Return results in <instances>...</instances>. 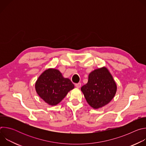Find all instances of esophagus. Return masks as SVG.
<instances>
[{
    "label": "esophagus",
    "mask_w": 146,
    "mask_h": 146,
    "mask_svg": "<svg viewBox=\"0 0 146 146\" xmlns=\"http://www.w3.org/2000/svg\"><path fill=\"white\" fill-rule=\"evenodd\" d=\"M81 83H77V84H75V86H76V88H80L81 87Z\"/></svg>",
    "instance_id": "34e87169"
}]
</instances>
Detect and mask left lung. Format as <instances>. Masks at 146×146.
Wrapping results in <instances>:
<instances>
[{
	"mask_svg": "<svg viewBox=\"0 0 146 146\" xmlns=\"http://www.w3.org/2000/svg\"><path fill=\"white\" fill-rule=\"evenodd\" d=\"M117 84L108 69L102 67L91 72L87 84L81 88L89 104L95 109L106 106L113 99Z\"/></svg>",
	"mask_w": 146,
	"mask_h": 146,
	"instance_id": "8db88e82",
	"label": "left lung"
}]
</instances>
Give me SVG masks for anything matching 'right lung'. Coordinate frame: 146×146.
<instances>
[{
  "label": "right lung",
  "mask_w": 146,
  "mask_h": 146,
  "mask_svg": "<svg viewBox=\"0 0 146 146\" xmlns=\"http://www.w3.org/2000/svg\"><path fill=\"white\" fill-rule=\"evenodd\" d=\"M74 88L70 79L64 78L59 70L54 68L44 71L35 83L38 95L51 106L58 105Z\"/></svg>",
  "instance_id": "1"
}]
</instances>
